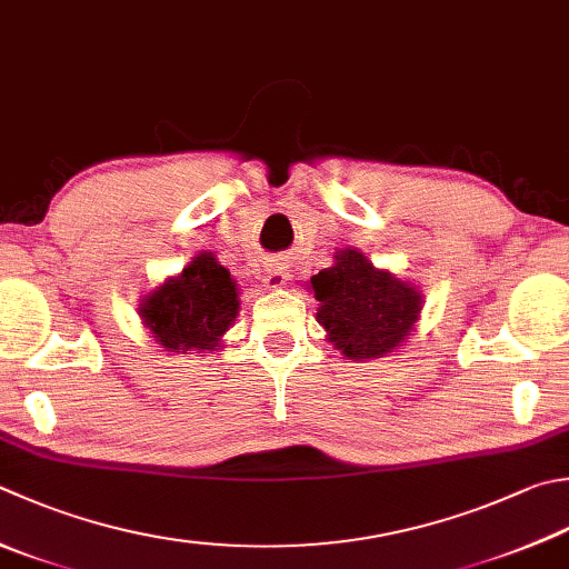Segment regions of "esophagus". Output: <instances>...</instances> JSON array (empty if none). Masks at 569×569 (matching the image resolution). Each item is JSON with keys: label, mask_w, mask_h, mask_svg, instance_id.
Segmentation results:
<instances>
[{"label": "esophagus", "mask_w": 569, "mask_h": 569, "mask_svg": "<svg viewBox=\"0 0 569 569\" xmlns=\"http://www.w3.org/2000/svg\"><path fill=\"white\" fill-rule=\"evenodd\" d=\"M287 272H284V267H280V264H270L264 270V274H262V284L267 287V289H282L284 284H287Z\"/></svg>", "instance_id": "1"}]
</instances>
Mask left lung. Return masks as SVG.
Instances as JSON below:
<instances>
[{
    "mask_svg": "<svg viewBox=\"0 0 569 569\" xmlns=\"http://www.w3.org/2000/svg\"><path fill=\"white\" fill-rule=\"evenodd\" d=\"M327 341L353 361L383 359L401 349L421 319L423 292L381 270L357 248L335 252V264L307 282Z\"/></svg>",
    "mask_w": 569,
    "mask_h": 569,
    "instance_id": "1",
    "label": "left lung"
}]
</instances>
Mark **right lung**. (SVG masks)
Here are the masks:
<instances>
[{
	"mask_svg": "<svg viewBox=\"0 0 569 569\" xmlns=\"http://www.w3.org/2000/svg\"><path fill=\"white\" fill-rule=\"evenodd\" d=\"M240 315V287L218 257L202 250L138 305V317L168 353H212Z\"/></svg>",
	"mask_w": 569,
	"mask_h": 569,
	"instance_id": "add662e5",
	"label": "right lung"
}]
</instances>
